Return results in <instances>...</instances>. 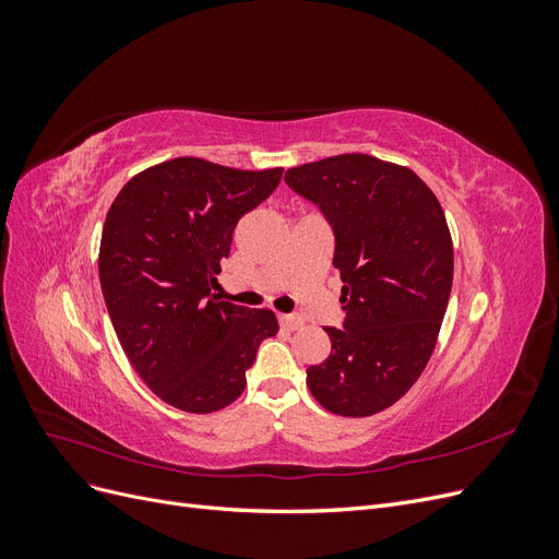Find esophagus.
Here are the masks:
<instances>
[{
  "label": "esophagus",
  "mask_w": 559,
  "mask_h": 559,
  "mask_svg": "<svg viewBox=\"0 0 559 559\" xmlns=\"http://www.w3.org/2000/svg\"><path fill=\"white\" fill-rule=\"evenodd\" d=\"M280 324L286 331H296L306 324V321H302V317H298V314H280Z\"/></svg>",
  "instance_id": "1"
}]
</instances>
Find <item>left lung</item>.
Segmentation results:
<instances>
[{
	"label": "left lung",
	"instance_id": "obj_1",
	"mask_svg": "<svg viewBox=\"0 0 559 559\" xmlns=\"http://www.w3.org/2000/svg\"><path fill=\"white\" fill-rule=\"evenodd\" d=\"M284 181L324 212L343 280V329L308 368L312 396L333 415L368 417L417 382L452 289V238L441 202L411 167L343 154L286 170Z\"/></svg>",
	"mask_w": 559,
	"mask_h": 559
}]
</instances>
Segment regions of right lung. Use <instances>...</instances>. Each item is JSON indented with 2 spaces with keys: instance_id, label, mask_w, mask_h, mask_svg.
Masks as SVG:
<instances>
[{
  "instance_id": "1",
  "label": "right lung",
  "mask_w": 559,
  "mask_h": 559,
  "mask_svg": "<svg viewBox=\"0 0 559 559\" xmlns=\"http://www.w3.org/2000/svg\"><path fill=\"white\" fill-rule=\"evenodd\" d=\"M282 173L173 158L134 175L107 212L99 284L114 331L151 392L183 413L230 405L259 345L280 331L273 310L210 292L235 226L277 189Z\"/></svg>"
}]
</instances>
